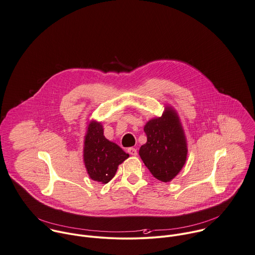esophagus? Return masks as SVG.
<instances>
[{"label": "esophagus", "mask_w": 255, "mask_h": 255, "mask_svg": "<svg viewBox=\"0 0 255 255\" xmlns=\"http://www.w3.org/2000/svg\"><path fill=\"white\" fill-rule=\"evenodd\" d=\"M128 153L130 154V155H132V156H136L137 155V150L135 149V148H128Z\"/></svg>", "instance_id": "obj_1"}]
</instances>
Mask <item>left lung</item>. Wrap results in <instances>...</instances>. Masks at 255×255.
<instances>
[{
  "label": "left lung",
  "instance_id": "8db88e82",
  "mask_svg": "<svg viewBox=\"0 0 255 255\" xmlns=\"http://www.w3.org/2000/svg\"><path fill=\"white\" fill-rule=\"evenodd\" d=\"M147 143L139 155L151 174L162 182L173 180L187 160V143L177 113L167 107L161 117L150 120L144 127Z\"/></svg>",
  "mask_w": 255,
  "mask_h": 255
}]
</instances>
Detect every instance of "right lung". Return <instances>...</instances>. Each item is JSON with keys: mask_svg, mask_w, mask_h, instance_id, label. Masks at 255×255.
Returning <instances> with one entry per match:
<instances>
[{"mask_svg": "<svg viewBox=\"0 0 255 255\" xmlns=\"http://www.w3.org/2000/svg\"><path fill=\"white\" fill-rule=\"evenodd\" d=\"M128 157L129 154L105 138L100 123L89 124L84 140L83 158L87 173L93 181L107 184L115 176L118 166Z\"/></svg>", "mask_w": 255, "mask_h": 255, "instance_id": "right-lung-1", "label": "right lung"}]
</instances>
